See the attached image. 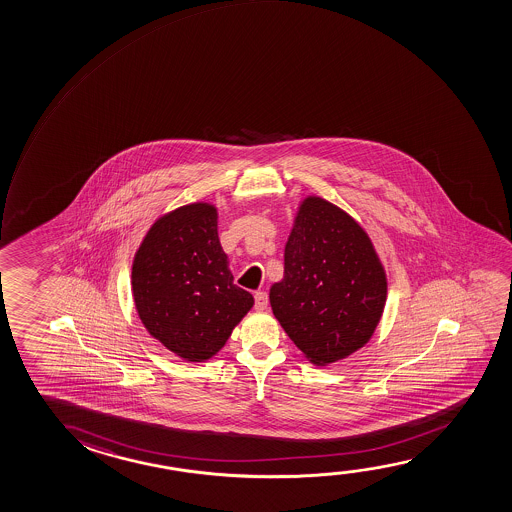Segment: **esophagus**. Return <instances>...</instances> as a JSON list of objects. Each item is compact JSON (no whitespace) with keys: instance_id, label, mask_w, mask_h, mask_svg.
Segmentation results:
<instances>
[{"instance_id":"34e87169","label":"esophagus","mask_w":512,"mask_h":512,"mask_svg":"<svg viewBox=\"0 0 512 512\" xmlns=\"http://www.w3.org/2000/svg\"><path fill=\"white\" fill-rule=\"evenodd\" d=\"M267 304H269V297H267L266 292H264V290L255 292V308H257L259 312H264L267 308Z\"/></svg>"}]
</instances>
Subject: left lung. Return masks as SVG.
Instances as JSON below:
<instances>
[{"label":"left lung","mask_w":512,"mask_h":512,"mask_svg":"<svg viewBox=\"0 0 512 512\" xmlns=\"http://www.w3.org/2000/svg\"><path fill=\"white\" fill-rule=\"evenodd\" d=\"M386 299V271L366 230L326 199L306 197L285 245L282 282L269 290L297 349L317 366L349 357L370 341Z\"/></svg>","instance_id":"obj_1"}]
</instances>
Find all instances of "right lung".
<instances>
[{"mask_svg":"<svg viewBox=\"0 0 512 512\" xmlns=\"http://www.w3.org/2000/svg\"><path fill=\"white\" fill-rule=\"evenodd\" d=\"M132 294L148 333L190 363L218 354L253 306L252 294L234 285L209 202L186 204L151 225L135 252Z\"/></svg>","mask_w":512,"mask_h":512,"instance_id":"right-lung-1","label":"right lung"}]
</instances>
